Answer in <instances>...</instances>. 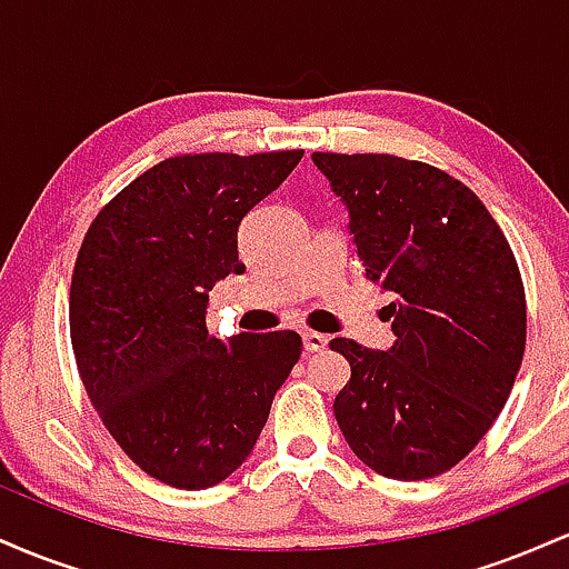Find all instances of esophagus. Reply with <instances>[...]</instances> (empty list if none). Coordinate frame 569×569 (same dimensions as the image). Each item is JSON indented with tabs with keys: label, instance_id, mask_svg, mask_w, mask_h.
<instances>
[{
	"label": "esophagus",
	"instance_id": "1",
	"mask_svg": "<svg viewBox=\"0 0 569 569\" xmlns=\"http://www.w3.org/2000/svg\"><path fill=\"white\" fill-rule=\"evenodd\" d=\"M302 342H305V350L307 352H318V350H323L326 345H329V337L318 335V331H305Z\"/></svg>",
	"mask_w": 569,
	"mask_h": 569
}]
</instances>
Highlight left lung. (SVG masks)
Returning a JSON list of instances; mask_svg holds the SVG:
<instances>
[{"mask_svg":"<svg viewBox=\"0 0 569 569\" xmlns=\"http://www.w3.org/2000/svg\"><path fill=\"white\" fill-rule=\"evenodd\" d=\"M371 283L393 293L388 350L337 337L350 363L335 398L345 441L371 471L420 481L457 466L506 407L527 342L519 267L462 181L393 154L312 152Z\"/></svg>","mask_w":569,"mask_h":569,"instance_id":"8db88e82","label":"left lung"}]
</instances>
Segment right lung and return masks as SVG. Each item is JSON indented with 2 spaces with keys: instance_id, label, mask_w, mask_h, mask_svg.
<instances>
[{
  "instance_id": "obj_1",
  "label": "right lung",
  "mask_w": 569,
  "mask_h": 569,
  "mask_svg": "<svg viewBox=\"0 0 569 569\" xmlns=\"http://www.w3.org/2000/svg\"><path fill=\"white\" fill-rule=\"evenodd\" d=\"M302 149L181 154L93 219L71 276L69 329L88 398L143 473L208 489L251 455L302 352L297 331L208 335V291L243 276L238 227Z\"/></svg>"
}]
</instances>
